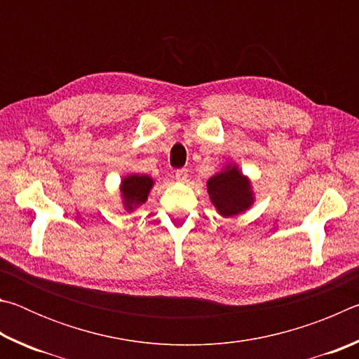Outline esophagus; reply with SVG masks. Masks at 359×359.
I'll list each match as a JSON object with an SVG mask.
<instances>
[{"instance_id": "1", "label": "esophagus", "mask_w": 359, "mask_h": 359, "mask_svg": "<svg viewBox=\"0 0 359 359\" xmlns=\"http://www.w3.org/2000/svg\"><path fill=\"white\" fill-rule=\"evenodd\" d=\"M175 179H177V182H180V184H185L188 180L187 169H177V171H175Z\"/></svg>"}]
</instances>
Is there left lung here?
Listing matches in <instances>:
<instances>
[{"mask_svg":"<svg viewBox=\"0 0 359 359\" xmlns=\"http://www.w3.org/2000/svg\"><path fill=\"white\" fill-rule=\"evenodd\" d=\"M208 193L218 215L233 218L244 214L255 204L252 180L236 163H228L208 180Z\"/></svg>","mask_w":359,"mask_h":359,"instance_id":"1","label":"left lung"}]
</instances>
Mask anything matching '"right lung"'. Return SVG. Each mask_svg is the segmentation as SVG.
<instances>
[{"label":"right lung","instance_id":"right-lung-1","mask_svg":"<svg viewBox=\"0 0 359 359\" xmlns=\"http://www.w3.org/2000/svg\"><path fill=\"white\" fill-rule=\"evenodd\" d=\"M155 185V180L145 174H130L125 175L120 182L118 191L123 209L128 212H135L136 209L147 201L149 193Z\"/></svg>","mask_w":359,"mask_h":359}]
</instances>
